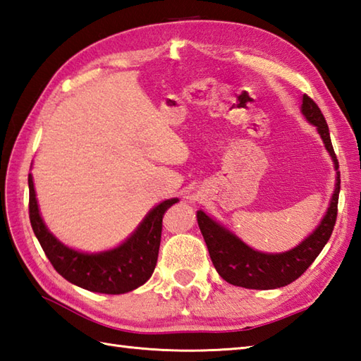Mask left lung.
Returning <instances> with one entry per match:
<instances>
[{
    "label": "left lung",
    "mask_w": 361,
    "mask_h": 361,
    "mask_svg": "<svg viewBox=\"0 0 361 361\" xmlns=\"http://www.w3.org/2000/svg\"><path fill=\"white\" fill-rule=\"evenodd\" d=\"M301 113L305 121L317 127V132L323 140L336 171L335 189L324 217L301 243L283 252L257 251L202 209L197 211L198 226L208 247L212 264L221 278L233 286L252 290H273L288 286L307 270L323 251L327 240L331 239L336 211H338L336 209L340 195L338 159L335 157L331 133H329L323 113L307 94L302 96Z\"/></svg>",
    "instance_id": "left-lung-1"
}]
</instances>
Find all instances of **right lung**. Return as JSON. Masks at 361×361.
I'll return each mask as SVG.
<instances>
[{"label":"right lung","mask_w":361,"mask_h":361,"mask_svg":"<svg viewBox=\"0 0 361 361\" xmlns=\"http://www.w3.org/2000/svg\"><path fill=\"white\" fill-rule=\"evenodd\" d=\"M29 183V219L34 234L40 242L46 257L59 274L96 293L121 295L132 291L150 279L155 270L163 216L178 198H169L149 211L135 231L118 247L99 252H83L68 247L54 235L40 216L32 175Z\"/></svg>","instance_id":"obj_1"}]
</instances>
